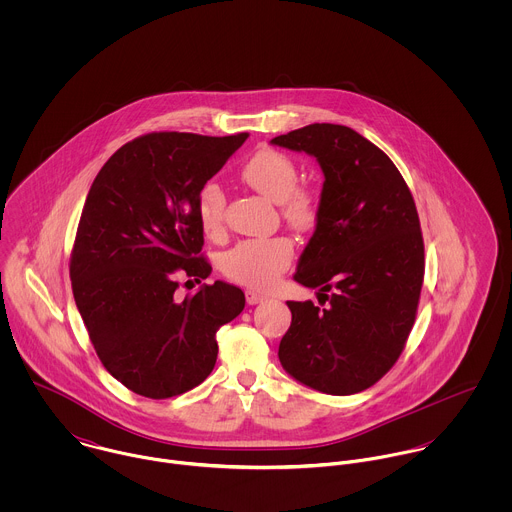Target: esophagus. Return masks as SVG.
Instances as JSON below:
<instances>
[{
  "mask_svg": "<svg viewBox=\"0 0 512 512\" xmlns=\"http://www.w3.org/2000/svg\"><path fill=\"white\" fill-rule=\"evenodd\" d=\"M246 301H248V305H256V303H262V301H266V295L248 290V292H246Z\"/></svg>",
  "mask_w": 512,
  "mask_h": 512,
  "instance_id": "obj_1",
  "label": "esophagus"
}]
</instances>
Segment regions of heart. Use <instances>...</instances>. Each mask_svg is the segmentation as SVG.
I'll list each match as a JSON object with an SVG mask.
<instances>
[{
    "label": "heart",
    "mask_w": 512,
    "mask_h": 512,
    "mask_svg": "<svg viewBox=\"0 0 512 512\" xmlns=\"http://www.w3.org/2000/svg\"><path fill=\"white\" fill-rule=\"evenodd\" d=\"M242 181L272 203H280L284 219L297 230L313 226L317 203L307 189L295 187L299 173L292 159L276 149L256 151L240 171ZM224 191L207 183L199 193L197 215L209 236H219L224 222ZM293 244L286 236L250 238L238 242L222 256V272L228 280L250 290H268L292 264Z\"/></svg>",
    "instance_id": "heart-1"
}]
</instances>
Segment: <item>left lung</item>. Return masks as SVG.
<instances>
[{
	"label": "left lung",
	"mask_w": 512,
	"mask_h": 512,
	"mask_svg": "<svg viewBox=\"0 0 512 512\" xmlns=\"http://www.w3.org/2000/svg\"><path fill=\"white\" fill-rule=\"evenodd\" d=\"M313 155L323 171L315 232L293 280L321 305L288 301L280 363L301 384L347 396L378 382L412 331L424 282V240L412 193L390 157L339 124L272 140Z\"/></svg>",
	"instance_id": "left-lung-1"
}]
</instances>
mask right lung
<instances>
[{"label":"right lung","instance_id":"add662e5","mask_svg":"<svg viewBox=\"0 0 512 512\" xmlns=\"http://www.w3.org/2000/svg\"><path fill=\"white\" fill-rule=\"evenodd\" d=\"M248 134L155 132L120 147L98 171L71 254L76 307L104 368L161 400L199 386L217 363V331L244 309L226 282L183 301L179 278L207 280L199 193Z\"/></svg>","mask_w":512,"mask_h":512}]
</instances>
